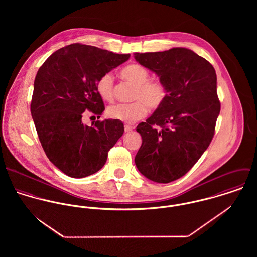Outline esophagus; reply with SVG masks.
<instances>
[{
	"instance_id": "1",
	"label": "esophagus",
	"mask_w": 257,
	"mask_h": 257,
	"mask_svg": "<svg viewBox=\"0 0 257 257\" xmlns=\"http://www.w3.org/2000/svg\"><path fill=\"white\" fill-rule=\"evenodd\" d=\"M132 130H134V127H133V126L127 125V124H125V125H124V132H125V133H128V132H131Z\"/></svg>"
}]
</instances>
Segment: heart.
<instances>
[{
    "mask_svg": "<svg viewBox=\"0 0 257 257\" xmlns=\"http://www.w3.org/2000/svg\"><path fill=\"white\" fill-rule=\"evenodd\" d=\"M121 77L132 84L133 92L132 103L116 104L108 109V115L125 123H133L143 118L149 110H157L164 103L167 96L165 84L160 80H149V72L146 67L139 64H131L121 70ZM96 90L100 97L111 102L113 100V78L110 73L102 75L97 83Z\"/></svg>",
    "mask_w": 257,
    "mask_h": 257,
    "instance_id": "1",
    "label": "heart"
}]
</instances>
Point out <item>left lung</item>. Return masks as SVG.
I'll return each instance as SVG.
<instances>
[{"mask_svg":"<svg viewBox=\"0 0 257 257\" xmlns=\"http://www.w3.org/2000/svg\"><path fill=\"white\" fill-rule=\"evenodd\" d=\"M135 58L167 89L162 106L137 126L143 144L136 165L149 180L169 183L195 165L214 138L220 110L217 75L208 60L183 47Z\"/></svg>","mask_w":257,"mask_h":257,"instance_id":"obj_1","label":"left lung"}]
</instances>
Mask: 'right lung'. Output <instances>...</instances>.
I'll return each instance as SVG.
<instances>
[{"instance_id": "add662e5", "label": "right lung", "mask_w": 257, "mask_h": 257, "mask_svg": "<svg viewBox=\"0 0 257 257\" xmlns=\"http://www.w3.org/2000/svg\"><path fill=\"white\" fill-rule=\"evenodd\" d=\"M130 56L73 43L56 50L39 67L32 116L46 156L67 176L83 178L98 172L122 136L120 120H97L88 126L82 116L90 110L101 117L105 105L96 83Z\"/></svg>"}]
</instances>
